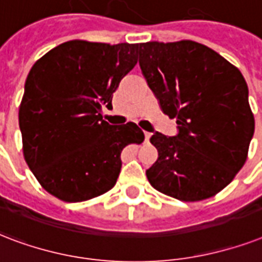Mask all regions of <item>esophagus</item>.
<instances>
[{"instance_id": "obj_1", "label": "esophagus", "mask_w": 262, "mask_h": 262, "mask_svg": "<svg viewBox=\"0 0 262 262\" xmlns=\"http://www.w3.org/2000/svg\"><path fill=\"white\" fill-rule=\"evenodd\" d=\"M145 142H149V139H150V137H151V134L149 133V131H145Z\"/></svg>"}]
</instances>
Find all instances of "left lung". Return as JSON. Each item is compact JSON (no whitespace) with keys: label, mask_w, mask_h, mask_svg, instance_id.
<instances>
[{"label":"left lung","mask_w":262,"mask_h":262,"mask_svg":"<svg viewBox=\"0 0 262 262\" xmlns=\"http://www.w3.org/2000/svg\"><path fill=\"white\" fill-rule=\"evenodd\" d=\"M139 67L178 134L154 133L159 159L150 184L180 201H201L228 186L247 159L254 134L249 89L241 71L194 40L146 42Z\"/></svg>","instance_id":"1"}]
</instances>
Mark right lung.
Segmentation results:
<instances>
[{"instance_id": "add662e5", "label": "right lung", "mask_w": 262, "mask_h": 262, "mask_svg": "<svg viewBox=\"0 0 262 262\" xmlns=\"http://www.w3.org/2000/svg\"><path fill=\"white\" fill-rule=\"evenodd\" d=\"M138 50L139 43L75 39L32 66L19 108L24 160L58 200L82 202L109 191L120 173L121 150L145 139L135 123L102 119Z\"/></svg>"}]
</instances>
